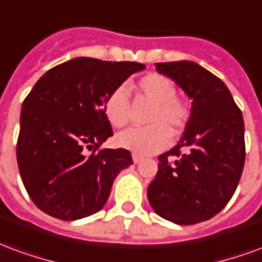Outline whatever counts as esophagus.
Masks as SVG:
<instances>
[{
	"instance_id": "34e87169",
	"label": "esophagus",
	"mask_w": 262,
	"mask_h": 262,
	"mask_svg": "<svg viewBox=\"0 0 262 262\" xmlns=\"http://www.w3.org/2000/svg\"><path fill=\"white\" fill-rule=\"evenodd\" d=\"M132 159H133V163H135V164H137V163H140V161H142L143 160V157L142 156H139V154H132Z\"/></svg>"
}]
</instances>
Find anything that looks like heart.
Listing matches in <instances>:
<instances>
[{
  "label": "heart",
  "instance_id": "b5f03b06",
  "mask_svg": "<svg viewBox=\"0 0 262 262\" xmlns=\"http://www.w3.org/2000/svg\"><path fill=\"white\" fill-rule=\"evenodd\" d=\"M135 90L140 97L151 102L147 115L150 125L120 132L116 136V143L139 156L157 153L170 143V131L172 135H178L184 130L189 120V108L177 97L174 81L159 73H150L142 77L136 82ZM103 111L109 123L115 127L127 125L130 108L125 86H118L109 94L103 103Z\"/></svg>",
  "mask_w": 262,
  "mask_h": 262
}]
</instances>
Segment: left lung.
<instances>
[{"mask_svg":"<svg viewBox=\"0 0 262 262\" xmlns=\"http://www.w3.org/2000/svg\"><path fill=\"white\" fill-rule=\"evenodd\" d=\"M192 99L181 140L159 156L147 189L156 213L177 225H195L225 208L242 177L246 144L242 111L223 81L193 61L156 63Z\"/></svg>","mask_w":262,"mask_h":262,"instance_id":"left-lung-1","label":"left lung"}]
</instances>
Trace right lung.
I'll list each match as a JSON object with an SVG mask.
<instances>
[{
    "label": "right lung",
    "mask_w": 262,
    "mask_h": 262,
    "mask_svg": "<svg viewBox=\"0 0 262 262\" xmlns=\"http://www.w3.org/2000/svg\"><path fill=\"white\" fill-rule=\"evenodd\" d=\"M144 69L135 61L77 57L49 70L28 94L16 160L26 192L45 213L77 220L105 206L114 180L133 160L125 148L98 150L114 135L103 103Z\"/></svg>",
    "instance_id": "right-lung-1"
}]
</instances>
